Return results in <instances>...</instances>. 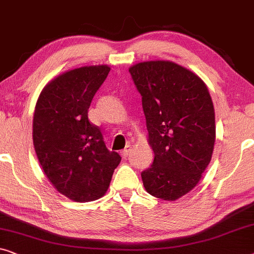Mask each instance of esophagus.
<instances>
[{
    "label": "esophagus",
    "mask_w": 254,
    "mask_h": 254,
    "mask_svg": "<svg viewBox=\"0 0 254 254\" xmlns=\"http://www.w3.org/2000/svg\"><path fill=\"white\" fill-rule=\"evenodd\" d=\"M128 153H130V146L127 145V147L124 148L122 152H121V155H122V158H123V159H127V155H128Z\"/></svg>",
    "instance_id": "1"
}]
</instances>
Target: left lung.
<instances>
[{"mask_svg":"<svg viewBox=\"0 0 254 254\" xmlns=\"http://www.w3.org/2000/svg\"><path fill=\"white\" fill-rule=\"evenodd\" d=\"M141 95L154 152L152 166L141 173L146 191L174 201L199 183L212 159L215 113L205 83L170 61H148L128 69Z\"/></svg>","mask_w":254,"mask_h":254,"instance_id":"8db88e82","label":"left lung"}]
</instances>
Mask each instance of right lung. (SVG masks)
<instances>
[{
	"label": "right lung",
	"instance_id": "obj_1",
	"mask_svg": "<svg viewBox=\"0 0 254 254\" xmlns=\"http://www.w3.org/2000/svg\"><path fill=\"white\" fill-rule=\"evenodd\" d=\"M109 71L108 65L66 71L46 85L35 105L39 162L56 190L77 202L101 198L121 162L119 153L106 147L99 127L88 121L93 96Z\"/></svg>",
	"mask_w": 254,
	"mask_h": 254
}]
</instances>
